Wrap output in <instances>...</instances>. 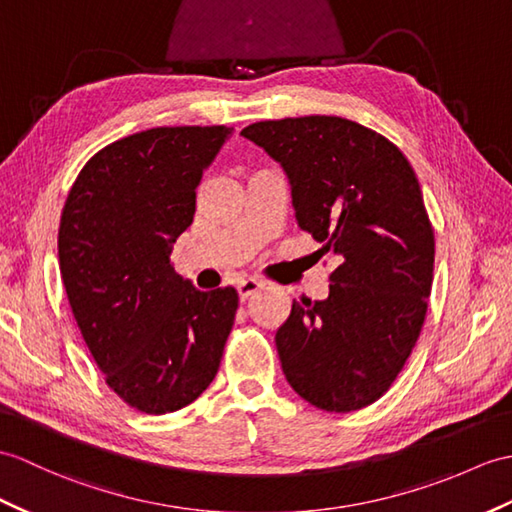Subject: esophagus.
<instances>
[{
  "label": "esophagus",
  "mask_w": 512,
  "mask_h": 512,
  "mask_svg": "<svg viewBox=\"0 0 512 512\" xmlns=\"http://www.w3.org/2000/svg\"><path fill=\"white\" fill-rule=\"evenodd\" d=\"M261 288H264V283L257 281V279H244L237 283V292H240V299L246 301L248 296H253L255 292H259Z\"/></svg>",
  "instance_id": "obj_1"
}]
</instances>
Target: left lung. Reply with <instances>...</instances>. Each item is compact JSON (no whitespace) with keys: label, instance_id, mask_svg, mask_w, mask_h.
Masks as SVG:
<instances>
[{"label":"left lung","instance_id":"left-lung-1","mask_svg":"<svg viewBox=\"0 0 512 512\" xmlns=\"http://www.w3.org/2000/svg\"><path fill=\"white\" fill-rule=\"evenodd\" d=\"M283 165L299 227L336 268L325 301L292 303L275 342L312 406L353 412L392 386L419 340L434 279V229L419 178L384 135L334 115L246 126Z\"/></svg>","mask_w":512,"mask_h":512}]
</instances>
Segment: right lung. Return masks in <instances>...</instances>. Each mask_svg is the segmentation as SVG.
Segmentation results:
<instances>
[{"mask_svg": "<svg viewBox=\"0 0 512 512\" xmlns=\"http://www.w3.org/2000/svg\"><path fill=\"white\" fill-rule=\"evenodd\" d=\"M227 126H161L95 152L58 229L61 277L104 382L130 408L176 412L216 377L237 290L200 292L170 255L194 220L196 187Z\"/></svg>", "mask_w": 512, "mask_h": 512, "instance_id": "obj_1", "label": "right lung"}]
</instances>
